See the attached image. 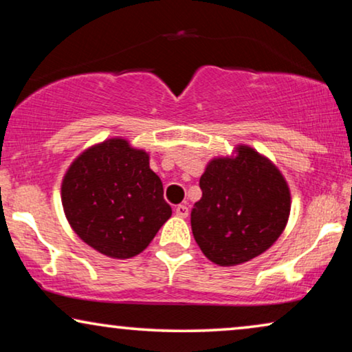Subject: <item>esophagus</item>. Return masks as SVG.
I'll list each match as a JSON object with an SVG mask.
<instances>
[{"label": "esophagus", "mask_w": 352, "mask_h": 352, "mask_svg": "<svg viewBox=\"0 0 352 352\" xmlns=\"http://www.w3.org/2000/svg\"><path fill=\"white\" fill-rule=\"evenodd\" d=\"M175 213H176V216H179V218H187V216H189V206H187V205H177Z\"/></svg>", "instance_id": "1"}]
</instances>
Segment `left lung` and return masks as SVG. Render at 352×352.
<instances>
[{
    "label": "left lung",
    "instance_id": "left-lung-1",
    "mask_svg": "<svg viewBox=\"0 0 352 352\" xmlns=\"http://www.w3.org/2000/svg\"><path fill=\"white\" fill-rule=\"evenodd\" d=\"M192 234L210 261L237 266L272 247L285 229L292 197L278 168L248 146L213 158L200 177Z\"/></svg>",
    "mask_w": 352,
    "mask_h": 352
}]
</instances>
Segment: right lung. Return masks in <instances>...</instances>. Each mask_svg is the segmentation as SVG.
<instances>
[{
	"label": "right lung",
	"instance_id": "1",
	"mask_svg": "<svg viewBox=\"0 0 352 352\" xmlns=\"http://www.w3.org/2000/svg\"><path fill=\"white\" fill-rule=\"evenodd\" d=\"M65 218L91 248L115 259L144 252L170 219L163 184L148 153L112 138L72 162L60 187Z\"/></svg>",
	"mask_w": 352,
	"mask_h": 352
}]
</instances>
